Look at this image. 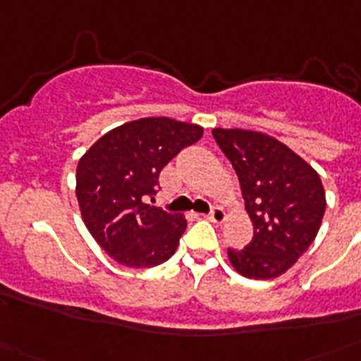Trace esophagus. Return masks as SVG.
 Listing matches in <instances>:
<instances>
[{
	"label": "esophagus",
	"instance_id": "34e87169",
	"mask_svg": "<svg viewBox=\"0 0 361 361\" xmlns=\"http://www.w3.org/2000/svg\"><path fill=\"white\" fill-rule=\"evenodd\" d=\"M208 219L214 221V223H223L225 221V209L219 208V206H214L208 214Z\"/></svg>",
	"mask_w": 361,
	"mask_h": 361
}]
</instances>
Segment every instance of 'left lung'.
Here are the masks:
<instances>
[{"label": "left lung", "mask_w": 361, "mask_h": 361, "mask_svg": "<svg viewBox=\"0 0 361 361\" xmlns=\"http://www.w3.org/2000/svg\"><path fill=\"white\" fill-rule=\"evenodd\" d=\"M236 170L252 240L228 260L249 279H274L292 268L319 234L326 192L317 170L274 136L243 129H214Z\"/></svg>", "instance_id": "left-lung-1"}]
</instances>
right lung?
Segmentation results:
<instances>
[{"instance_id":"obj_1","label":"right lung","mask_w":361,"mask_h":361,"mask_svg":"<svg viewBox=\"0 0 361 361\" xmlns=\"http://www.w3.org/2000/svg\"><path fill=\"white\" fill-rule=\"evenodd\" d=\"M200 125L142 118L103 135L76 166L82 219L109 257L127 268H153L174 255L187 221L147 204L159 174L183 147L202 138Z\"/></svg>"}]
</instances>
